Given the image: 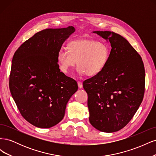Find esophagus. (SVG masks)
<instances>
[{
  "label": "esophagus",
  "instance_id": "34e87169",
  "mask_svg": "<svg viewBox=\"0 0 156 156\" xmlns=\"http://www.w3.org/2000/svg\"><path fill=\"white\" fill-rule=\"evenodd\" d=\"M77 84H78L79 88H83V83H82V82H81V81H77Z\"/></svg>",
  "mask_w": 156,
  "mask_h": 156
}]
</instances>
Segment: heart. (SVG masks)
Here are the masks:
<instances>
[{
    "label": "heart",
    "instance_id": "obj_1",
    "mask_svg": "<svg viewBox=\"0 0 156 156\" xmlns=\"http://www.w3.org/2000/svg\"><path fill=\"white\" fill-rule=\"evenodd\" d=\"M68 51L60 49L57 60L60 70L69 74L77 61L79 74L95 76L104 69L110 57L111 49L105 42L81 38L70 41Z\"/></svg>",
    "mask_w": 156,
    "mask_h": 156
}]
</instances>
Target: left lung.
I'll use <instances>...</instances> for the list:
<instances>
[{"label":"left lung","mask_w":156,"mask_h":156,"mask_svg":"<svg viewBox=\"0 0 156 156\" xmlns=\"http://www.w3.org/2000/svg\"><path fill=\"white\" fill-rule=\"evenodd\" d=\"M109 41L110 57L101 72L83 81L88 94L89 121L100 131L124 127L142 103L145 70L142 58L128 41L110 31H94Z\"/></svg>","instance_id":"obj_1"}]
</instances>
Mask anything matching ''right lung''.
<instances>
[{
  "label": "right lung",
  "mask_w": 156,
  "mask_h": 156,
  "mask_svg": "<svg viewBox=\"0 0 156 156\" xmlns=\"http://www.w3.org/2000/svg\"><path fill=\"white\" fill-rule=\"evenodd\" d=\"M74 31L72 26L40 31L14 53L10 90L22 116L36 127L49 128L59 123L77 90L76 81L61 72L57 63L58 51Z\"/></svg>",
  "instance_id": "add662e5"
}]
</instances>
